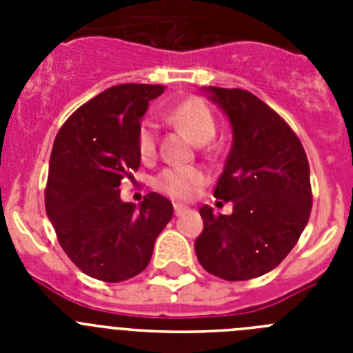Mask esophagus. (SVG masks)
<instances>
[{"mask_svg":"<svg viewBox=\"0 0 353 353\" xmlns=\"http://www.w3.org/2000/svg\"><path fill=\"white\" fill-rule=\"evenodd\" d=\"M185 210H187V207H183V205H179V203H174V215H182Z\"/></svg>","mask_w":353,"mask_h":353,"instance_id":"esophagus-1","label":"esophagus"}]
</instances>
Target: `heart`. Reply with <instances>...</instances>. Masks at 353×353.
<instances>
[{"instance_id": "obj_1", "label": "heart", "mask_w": 353, "mask_h": 353, "mask_svg": "<svg viewBox=\"0 0 353 353\" xmlns=\"http://www.w3.org/2000/svg\"><path fill=\"white\" fill-rule=\"evenodd\" d=\"M166 120L171 125L187 130L196 143H206L207 150H219V143H212L215 134V117L210 105L199 99L189 97L179 102L166 113ZM159 130L154 120H145L138 130V152L143 161H148L157 152ZM205 182L203 171L192 166H174L162 171L155 180V187L164 194L176 199H189L196 194L199 185Z\"/></svg>"}]
</instances>
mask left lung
<instances>
[{"mask_svg": "<svg viewBox=\"0 0 353 353\" xmlns=\"http://www.w3.org/2000/svg\"><path fill=\"white\" fill-rule=\"evenodd\" d=\"M230 118L233 145L214 196L232 201L233 214L201 207L198 261L226 281H245L276 269L310 221V162L292 127L256 95L208 86ZM221 203V201H219Z\"/></svg>", "mask_w": 353, "mask_h": 353, "instance_id": "left-lung-1", "label": "left lung"}]
</instances>
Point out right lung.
I'll return each instance as SVG.
<instances>
[{
	"instance_id": "1",
	"label": "right lung",
	"mask_w": 353,
	"mask_h": 353,
	"mask_svg": "<svg viewBox=\"0 0 353 353\" xmlns=\"http://www.w3.org/2000/svg\"><path fill=\"white\" fill-rule=\"evenodd\" d=\"M161 84H118L81 105L52 145L46 212L77 269L105 283L127 281L150 263L159 233L173 217L170 199L148 192L123 203L121 180L139 168L138 130Z\"/></svg>"
}]
</instances>
